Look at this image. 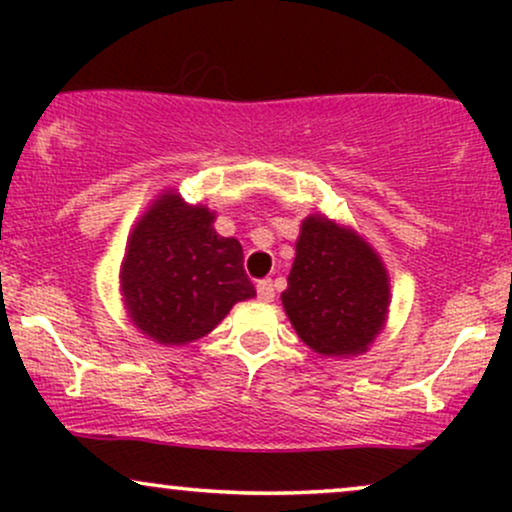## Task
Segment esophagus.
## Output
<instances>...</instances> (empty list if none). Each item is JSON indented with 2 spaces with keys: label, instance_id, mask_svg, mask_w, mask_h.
<instances>
[{
  "label": "esophagus",
  "instance_id": "obj_1",
  "mask_svg": "<svg viewBox=\"0 0 512 512\" xmlns=\"http://www.w3.org/2000/svg\"><path fill=\"white\" fill-rule=\"evenodd\" d=\"M257 296H260V301L269 303L274 301V284L269 279H262L260 284H257Z\"/></svg>",
  "mask_w": 512,
  "mask_h": 512
}]
</instances>
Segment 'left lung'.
I'll use <instances>...</instances> for the list:
<instances>
[{
	"label": "left lung",
	"mask_w": 512,
	"mask_h": 512,
	"mask_svg": "<svg viewBox=\"0 0 512 512\" xmlns=\"http://www.w3.org/2000/svg\"><path fill=\"white\" fill-rule=\"evenodd\" d=\"M293 330L320 356H358L385 325L390 279L370 245L322 214L301 223L289 286Z\"/></svg>",
	"instance_id": "obj_1"
}]
</instances>
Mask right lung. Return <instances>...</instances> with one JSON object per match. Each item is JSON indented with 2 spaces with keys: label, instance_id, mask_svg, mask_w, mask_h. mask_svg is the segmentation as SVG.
<instances>
[{
  "label": "right lung",
  "instance_id": "add662e5",
  "mask_svg": "<svg viewBox=\"0 0 512 512\" xmlns=\"http://www.w3.org/2000/svg\"><path fill=\"white\" fill-rule=\"evenodd\" d=\"M216 214L166 192L137 221L120 267L134 325L158 344L202 339L238 301L255 296L236 238L214 231Z\"/></svg>",
  "mask_w": 512,
  "mask_h": 512
}]
</instances>
